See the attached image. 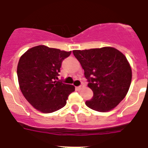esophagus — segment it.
Here are the masks:
<instances>
[{"instance_id": "obj_1", "label": "esophagus", "mask_w": 148, "mask_h": 148, "mask_svg": "<svg viewBox=\"0 0 148 148\" xmlns=\"http://www.w3.org/2000/svg\"><path fill=\"white\" fill-rule=\"evenodd\" d=\"M83 87H84V85H82H82L78 86V87H77V89H78V90H82V89L83 88Z\"/></svg>"}]
</instances>
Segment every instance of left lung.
Here are the masks:
<instances>
[{
	"label": "left lung",
	"instance_id": "obj_1",
	"mask_svg": "<svg viewBox=\"0 0 148 148\" xmlns=\"http://www.w3.org/2000/svg\"><path fill=\"white\" fill-rule=\"evenodd\" d=\"M73 53L93 92V97L86 101V105L99 112L116 108L125 99L131 84V67L125 55L110 47Z\"/></svg>",
	"mask_w": 148,
	"mask_h": 148
}]
</instances>
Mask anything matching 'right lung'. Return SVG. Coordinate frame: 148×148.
Wrapping results in <instances>:
<instances>
[{"instance_id": "right-lung-1", "label": "right lung", "mask_w": 148, "mask_h": 148, "mask_svg": "<svg viewBox=\"0 0 148 148\" xmlns=\"http://www.w3.org/2000/svg\"><path fill=\"white\" fill-rule=\"evenodd\" d=\"M71 54L44 45L28 49L21 56L17 68L18 83L31 105L49 113L64 108L75 87L58 80L61 63Z\"/></svg>"}]
</instances>
